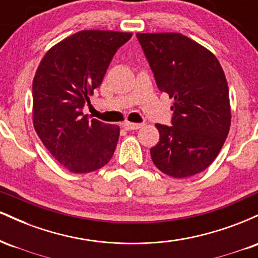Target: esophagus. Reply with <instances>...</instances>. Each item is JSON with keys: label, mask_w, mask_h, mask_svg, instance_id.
Wrapping results in <instances>:
<instances>
[{"label": "esophagus", "mask_w": 258, "mask_h": 258, "mask_svg": "<svg viewBox=\"0 0 258 258\" xmlns=\"http://www.w3.org/2000/svg\"><path fill=\"white\" fill-rule=\"evenodd\" d=\"M142 126H143L142 123H133V122H128V121L125 123H122L123 128L128 130V131H132V130H138V128H141Z\"/></svg>", "instance_id": "1"}]
</instances>
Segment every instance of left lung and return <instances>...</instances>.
<instances>
[{"mask_svg":"<svg viewBox=\"0 0 258 258\" xmlns=\"http://www.w3.org/2000/svg\"><path fill=\"white\" fill-rule=\"evenodd\" d=\"M137 38L159 90L174 100L172 126L155 125L154 165L174 178L194 176L214 162L229 132L226 75L214 53L178 32H138Z\"/></svg>","mask_w":258,"mask_h":258,"instance_id":"8db88e82","label":"left lung"}]
</instances>
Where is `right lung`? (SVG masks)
Listing matches in <instances>:
<instances>
[{
  "label": "right lung",
  "mask_w": 258,
  "mask_h": 258,
  "mask_svg": "<svg viewBox=\"0 0 258 258\" xmlns=\"http://www.w3.org/2000/svg\"><path fill=\"white\" fill-rule=\"evenodd\" d=\"M131 37V32L79 31L49 48L38 65L32 81L35 131L70 172H92L112 158L120 127L90 120L82 108Z\"/></svg>",
  "instance_id": "obj_1"
}]
</instances>
